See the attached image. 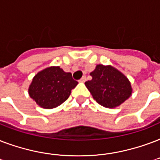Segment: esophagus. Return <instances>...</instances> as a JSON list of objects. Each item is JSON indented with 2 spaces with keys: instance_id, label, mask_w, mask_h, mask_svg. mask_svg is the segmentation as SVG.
Instances as JSON below:
<instances>
[{
  "instance_id": "1",
  "label": "esophagus",
  "mask_w": 160,
  "mask_h": 160,
  "mask_svg": "<svg viewBox=\"0 0 160 160\" xmlns=\"http://www.w3.org/2000/svg\"><path fill=\"white\" fill-rule=\"evenodd\" d=\"M86 80H87L86 76H83L81 79H80V80H79V82H84L86 81Z\"/></svg>"
}]
</instances>
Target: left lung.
Returning <instances> with one entry per match:
<instances>
[{
  "mask_svg": "<svg viewBox=\"0 0 160 160\" xmlns=\"http://www.w3.org/2000/svg\"><path fill=\"white\" fill-rule=\"evenodd\" d=\"M90 75L92 78L87 81L85 86L93 99L103 107H118L132 95L130 81L114 67L98 64Z\"/></svg>",
  "mask_w": 160,
  "mask_h": 160,
  "instance_id": "1",
  "label": "left lung"
}]
</instances>
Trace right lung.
Wrapping results in <instances>:
<instances>
[{
  "label": "right lung",
  "instance_id": "right-lung-1",
  "mask_svg": "<svg viewBox=\"0 0 160 160\" xmlns=\"http://www.w3.org/2000/svg\"><path fill=\"white\" fill-rule=\"evenodd\" d=\"M78 83L71 72H64L60 67H48L34 76L28 93L38 106L52 109L65 102Z\"/></svg>",
  "mask_w": 160,
  "mask_h": 160
}]
</instances>
